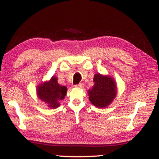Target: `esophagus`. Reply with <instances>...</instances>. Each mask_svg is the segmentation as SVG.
Returning <instances> with one entry per match:
<instances>
[{
    "instance_id": "34e87169",
    "label": "esophagus",
    "mask_w": 159,
    "mask_h": 159,
    "mask_svg": "<svg viewBox=\"0 0 159 159\" xmlns=\"http://www.w3.org/2000/svg\"><path fill=\"white\" fill-rule=\"evenodd\" d=\"M75 87L79 88H83V87H84V83H79V84L75 85Z\"/></svg>"
}]
</instances>
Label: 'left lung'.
I'll list each match as a JSON object with an SVG mask.
<instances>
[{"label":"left lung","instance_id":"8db88e82","mask_svg":"<svg viewBox=\"0 0 159 159\" xmlns=\"http://www.w3.org/2000/svg\"><path fill=\"white\" fill-rule=\"evenodd\" d=\"M93 89L88 91L89 99L93 105L104 108L111 104L116 95V86L114 80L109 76L98 74L94 76Z\"/></svg>","mask_w":159,"mask_h":159}]
</instances>
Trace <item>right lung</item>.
Here are the masks:
<instances>
[{
  "instance_id": "right-lung-1",
  "label": "right lung",
  "mask_w": 159,
  "mask_h": 159,
  "mask_svg": "<svg viewBox=\"0 0 159 159\" xmlns=\"http://www.w3.org/2000/svg\"><path fill=\"white\" fill-rule=\"evenodd\" d=\"M67 88L58 84L57 79L52 76L50 81L46 82L38 88L39 98L45 102L50 108L60 106V102L66 95Z\"/></svg>"
}]
</instances>
